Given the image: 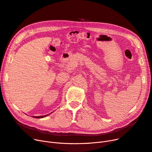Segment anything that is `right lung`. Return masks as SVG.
<instances>
[{
    "instance_id": "right-lung-1",
    "label": "right lung",
    "mask_w": 152,
    "mask_h": 152,
    "mask_svg": "<svg viewBox=\"0 0 152 152\" xmlns=\"http://www.w3.org/2000/svg\"><path fill=\"white\" fill-rule=\"evenodd\" d=\"M49 115V114H48V115H44V116H33V118H44V117H45V116H48Z\"/></svg>"
}]
</instances>
